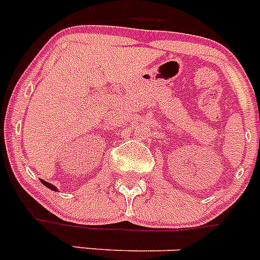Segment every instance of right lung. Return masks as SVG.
Masks as SVG:
<instances>
[{
	"label": "right lung",
	"mask_w": 260,
	"mask_h": 260,
	"mask_svg": "<svg viewBox=\"0 0 260 260\" xmlns=\"http://www.w3.org/2000/svg\"><path fill=\"white\" fill-rule=\"evenodd\" d=\"M41 182H43V185L44 186H47L48 189H50V190H53V191H57V187L54 185H52V183H49V182H47V181H44V180H40Z\"/></svg>",
	"instance_id": "obj_1"
}]
</instances>
